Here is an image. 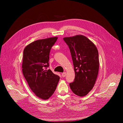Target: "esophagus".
I'll use <instances>...</instances> for the list:
<instances>
[{
  "label": "esophagus",
  "instance_id": "34e87169",
  "mask_svg": "<svg viewBox=\"0 0 123 123\" xmlns=\"http://www.w3.org/2000/svg\"><path fill=\"white\" fill-rule=\"evenodd\" d=\"M62 76L63 77H65L66 76V72H64L62 74Z\"/></svg>",
  "mask_w": 123,
  "mask_h": 123
}]
</instances>
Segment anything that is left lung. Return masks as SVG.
I'll return each mask as SVG.
<instances>
[{"label":"left lung","mask_w":123,"mask_h":123,"mask_svg":"<svg viewBox=\"0 0 123 123\" xmlns=\"http://www.w3.org/2000/svg\"><path fill=\"white\" fill-rule=\"evenodd\" d=\"M69 47L75 73L70 87L76 95L83 97L93 89L99 68L98 51L96 45L86 36L77 35L63 38Z\"/></svg>","instance_id":"obj_1"}]
</instances>
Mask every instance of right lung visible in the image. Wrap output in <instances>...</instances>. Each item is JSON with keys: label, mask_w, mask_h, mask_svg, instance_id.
<instances>
[{"label": "right lung", "mask_w": 123, "mask_h": 123, "mask_svg": "<svg viewBox=\"0 0 123 123\" xmlns=\"http://www.w3.org/2000/svg\"><path fill=\"white\" fill-rule=\"evenodd\" d=\"M57 37L36 40L27 45L23 51L22 72L28 84L37 97L46 100L53 94L60 77L49 66V54Z\"/></svg>", "instance_id": "add662e5"}]
</instances>
